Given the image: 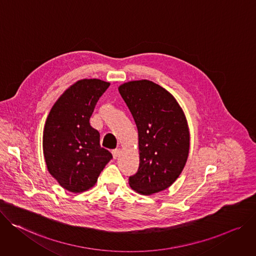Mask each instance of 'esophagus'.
<instances>
[{
	"instance_id": "1",
	"label": "esophagus",
	"mask_w": 256,
	"mask_h": 256,
	"mask_svg": "<svg viewBox=\"0 0 256 256\" xmlns=\"http://www.w3.org/2000/svg\"><path fill=\"white\" fill-rule=\"evenodd\" d=\"M120 152H121V150H120V148L112 150V158H117L120 156Z\"/></svg>"
}]
</instances>
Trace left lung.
I'll return each instance as SVG.
<instances>
[{
    "label": "left lung",
    "mask_w": 256,
    "mask_h": 256,
    "mask_svg": "<svg viewBox=\"0 0 256 256\" xmlns=\"http://www.w3.org/2000/svg\"><path fill=\"white\" fill-rule=\"evenodd\" d=\"M119 92L138 130L139 168L129 184L144 195L162 191L176 181L188 158L184 112L171 94L150 80L124 83Z\"/></svg>",
    "instance_id": "left-lung-1"
}]
</instances>
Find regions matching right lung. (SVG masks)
I'll list each match as a JSON object with an SVG mask.
<instances>
[{
    "mask_svg": "<svg viewBox=\"0 0 256 256\" xmlns=\"http://www.w3.org/2000/svg\"><path fill=\"white\" fill-rule=\"evenodd\" d=\"M110 86L100 79L74 83L52 106L46 121L42 148L50 174L71 192H83L98 181L112 154L100 148L90 119Z\"/></svg>",
    "mask_w": 256,
    "mask_h": 256,
    "instance_id": "1",
    "label": "right lung"
}]
</instances>
